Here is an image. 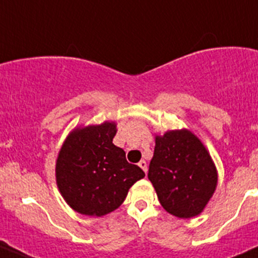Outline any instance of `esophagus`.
<instances>
[{"instance_id":"esophagus-1","label":"esophagus","mask_w":258,"mask_h":258,"mask_svg":"<svg viewBox=\"0 0 258 258\" xmlns=\"http://www.w3.org/2000/svg\"><path fill=\"white\" fill-rule=\"evenodd\" d=\"M139 166L142 168V170H144L145 173H147V162H146V161H144V160L140 161Z\"/></svg>"}]
</instances>
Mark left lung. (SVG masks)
I'll use <instances>...</instances> for the list:
<instances>
[{
    "label": "left lung",
    "instance_id": "obj_1",
    "mask_svg": "<svg viewBox=\"0 0 258 258\" xmlns=\"http://www.w3.org/2000/svg\"><path fill=\"white\" fill-rule=\"evenodd\" d=\"M148 179L158 201L178 218L199 216L217 187L218 175L206 146L187 128L156 135Z\"/></svg>",
    "mask_w": 258,
    "mask_h": 258
}]
</instances>
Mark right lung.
I'll use <instances>...</instances> for the list:
<instances>
[{
	"label": "right lung",
	"mask_w": 258,
	"mask_h": 258,
	"mask_svg": "<svg viewBox=\"0 0 258 258\" xmlns=\"http://www.w3.org/2000/svg\"><path fill=\"white\" fill-rule=\"evenodd\" d=\"M113 121L75 127L59 148L56 183L66 204L81 215L101 217L117 210L145 172L112 144Z\"/></svg>",
	"instance_id": "right-lung-1"
}]
</instances>
